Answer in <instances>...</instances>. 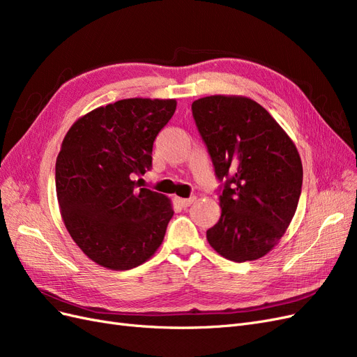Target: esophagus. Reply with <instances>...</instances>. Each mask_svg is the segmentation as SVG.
I'll use <instances>...</instances> for the list:
<instances>
[{"mask_svg": "<svg viewBox=\"0 0 357 357\" xmlns=\"http://www.w3.org/2000/svg\"><path fill=\"white\" fill-rule=\"evenodd\" d=\"M176 201H177L178 205H181V207H189V205L193 201H195V197H192V198H176Z\"/></svg>", "mask_w": 357, "mask_h": 357, "instance_id": "34e87169", "label": "esophagus"}]
</instances>
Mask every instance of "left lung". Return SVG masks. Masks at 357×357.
Returning a JSON list of instances; mask_svg holds the SVG:
<instances>
[{"label": "left lung", "mask_w": 357, "mask_h": 357, "mask_svg": "<svg viewBox=\"0 0 357 357\" xmlns=\"http://www.w3.org/2000/svg\"><path fill=\"white\" fill-rule=\"evenodd\" d=\"M215 177L226 180L210 245L234 262L256 261L282 240L302 188V162L284 129L261 104L238 95L192 102Z\"/></svg>", "instance_id": "1"}]
</instances>
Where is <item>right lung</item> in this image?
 Masks as SVG:
<instances>
[{
	"label": "right lung",
	"instance_id": "right-lung-1",
	"mask_svg": "<svg viewBox=\"0 0 357 357\" xmlns=\"http://www.w3.org/2000/svg\"><path fill=\"white\" fill-rule=\"evenodd\" d=\"M176 107V100H121L77 119L63 138L55 168L59 210L95 264L125 271L164 241L171 199L139 188L135 177L152 167L153 142Z\"/></svg>",
	"mask_w": 357,
	"mask_h": 357
}]
</instances>
